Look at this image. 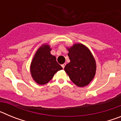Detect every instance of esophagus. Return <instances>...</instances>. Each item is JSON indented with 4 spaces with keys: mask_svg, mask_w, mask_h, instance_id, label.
Returning <instances> with one entry per match:
<instances>
[{
    "mask_svg": "<svg viewBox=\"0 0 121 121\" xmlns=\"http://www.w3.org/2000/svg\"><path fill=\"white\" fill-rule=\"evenodd\" d=\"M66 65V64H62V67L63 68H64V67H65V66Z\"/></svg>",
    "mask_w": 121,
    "mask_h": 121,
    "instance_id": "esophagus-1",
    "label": "esophagus"
}]
</instances>
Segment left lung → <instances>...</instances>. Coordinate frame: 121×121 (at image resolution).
I'll return each instance as SVG.
<instances>
[{
    "label": "left lung",
    "mask_w": 121,
    "mask_h": 121,
    "mask_svg": "<svg viewBox=\"0 0 121 121\" xmlns=\"http://www.w3.org/2000/svg\"><path fill=\"white\" fill-rule=\"evenodd\" d=\"M70 62L64 70L71 81L78 86H86L93 79L96 74V65L92 53L86 46L75 43L67 48Z\"/></svg>",
    "instance_id": "1"
}]
</instances>
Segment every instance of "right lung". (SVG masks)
<instances>
[{"label": "right lung", "mask_w": 121, "mask_h": 121, "mask_svg": "<svg viewBox=\"0 0 121 121\" xmlns=\"http://www.w3.org/2000/svg\"><path fill=\"white\" fill-rule=\"evenodd\" d=\"M51 50L49 45H42L36 51L31 63V76L39 85L48 83L56 73L62 69L56 61V57L51 54Z\"/></svg>", "instance_id": "right-lung-1"}]
</instances>
